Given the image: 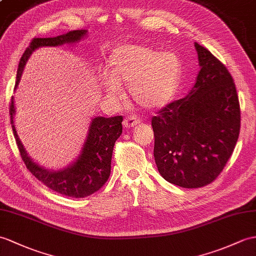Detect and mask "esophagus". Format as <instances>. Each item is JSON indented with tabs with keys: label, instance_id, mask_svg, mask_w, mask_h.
Returning <instances> with one entry per match:
<instances>
[{
	"label": "esophagus",
	"instance_id": "esophagus-1",
	"mask_svg": "<svg viewBox=\"0 0 256 256\" xmlns=\"http://www.w3.org/2000/svg\"><path fill=\"white\" fill-rule=\"evenodd\" d=\"M140 123V118L135 116H126L123 121V126L126 128H133L135 126H138Z\"/></svg>",
	"mask_w": 256,
	"mask_h": 256
}]
</instances>
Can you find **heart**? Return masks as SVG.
Returning a JSON list of instances; mask_svg holds the SVG:
<instances>
[{
  "instance_id": "heart-1",
  "label": "heart",
  "mask_w": 256,
  "mask_h": 256,
  "mask_svg": "<svg viewBox=\"0 0 256 256\" xmlns=\"http://www.w3.org/2000/svg\"><path fill=\"white\" fill-rule=\"evenodd\" d=\"M106 92L121 94L120 84H128L130 99L147 110L166 106L174 98L181 78L182 65L174 52H162L140 44H121L108 58Z\"/></svg>"
}]
</instances>
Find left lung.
I'll return each mask as SVG.
<instances>
[{
  "instance_id": "obj_1",
  "label": "left lung",
  "mask_w": 256,
  "mask_h": 256,
  "mask_svg": "<svg viewBox=\"0 0 256 256\" xmlns=\"http://www.w3.org/2000/svg\"><path fill=\"white\" fill-rule=\"evenodd\" d=\"M200 72L186 98L152 118L154 157L164 180L186 188L212 182L232 155L240 132V104L228 70L194 44Z\"/></svg>"
}]
</instances>
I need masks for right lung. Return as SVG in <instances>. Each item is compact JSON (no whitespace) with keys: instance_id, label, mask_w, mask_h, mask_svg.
Here are the masks:
<instances>
[{"instance_id":"right-lung-1","label":"right lung","mask_w":256,"mask_h":256,"mask_svg":"<svg viewBox=\"0 0 256 256\" xmlns=\"http://www.w3.org/2000/svg\"><path fill=\"white\" fill-rule=\"evenodd\" d=\"M88 30H72L56 37L34 38L24 52L17 70L15 90L20 84L24 68L32 53L41 46H58L63 44H75L87 37ZM16 114L14 97L10 106V123L13 133L18 146L20 156L27 169L42 182L44 186L58 193L70 198H86L94 192L108 180L111 171V158L114 142L122 134L121 116L114 118L94 116L92 118L87 130V136L78 156L72 164L61 169L53 170L44 168L36 162L28 155L25 146L20 138L15 128L14 116Z\"/></svg>"}]
</instances>
